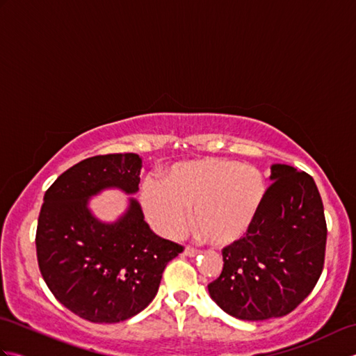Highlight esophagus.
I'll return each mask as SVG.
<instances>
[{
    "label": "esophagus",
    "mask_w": 356,
    "mask_h": 356,
    "mask_svg": "<svg viewBox=\"0 0 356 356\" xmlns=\"http://www.w3.org/2000/svg\"><path fill=\"white\" fill-rule=\"evenodd\" d=\"M197 254H199V251H197V249H194V248L186 246L184 249V255H186V257H195Z\"/></svg>",
    "instance_id": "34e87169"
}]
</instances>
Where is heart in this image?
<instances>
[{"mask_svg":"<svg viewBox=\"0 0 356 356\" xmlns=\"http://www.w3.org/2000/svg\"><path fill=\"white\" fill-rule=\"evenodd\" d=\"M266 194L259 168L220 157L195 159L174 165L162 184L145 182L140 203L151 226L177 238L190 223L214 246H228L251 228Z\"/></svg>","mask_w":356,"mask_h":356,"instance_id":"obj_1","label":"heart"}]
</instances>
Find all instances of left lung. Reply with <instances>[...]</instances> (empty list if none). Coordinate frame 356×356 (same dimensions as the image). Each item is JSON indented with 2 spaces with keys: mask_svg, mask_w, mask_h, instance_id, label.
<instances>
[{
  "mask_svg": "<svg viewBox=\"0 0 356 356\" xmlns=\"http://www.w3.org/2000/svg\"><path fill=\"white\" fill-rule=\"evenodd\" d=\"M270 186L243 238L226 246L222 274L208 291L238 320L292 312L323 272L327 226L314 179L291 165L270 166Z\"/></svg>",
  "mask_w": 356,
  "mask_h": 356,
  "instance_id": "obj_1",
  "label": "left lung"
}]
</instances>
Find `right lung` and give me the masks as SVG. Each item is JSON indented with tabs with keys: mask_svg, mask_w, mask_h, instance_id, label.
<instances>
[{
	"mask_svg": "<svg viewBox=\"0 0 356 356\" xmlns=\"http://www.w3.org/2000/svg\"><path fill=\"white\" fill-rule=\"evenodd\" d=\"M142 159L134 153L88 157L59 176L44 194L36 255L59 303L92 323H119L156 297L163 269L184 251L149 229L130 197L116 222L99 220L88 200L104 190L139 191Z\"/></svg>",
	"mask_w": 356,
	"mask_h": 356,
	"instance_id": "right-lung-1",
	"label": "right lung"
}]
</instances>
